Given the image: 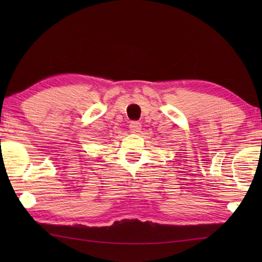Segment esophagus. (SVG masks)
Listing matches in <instances>:
<instances>
[{
  "mask_svg": "<svg viewBox=\"0 0 262 262\" xmlns=\"http://www.w3.org/2000/svg\"><path fill=\"white\" fill-rule=\"evenodd\" d=\"M141 128H142V125H141L140 121H132L130 124H129V130H130L132 133L140 132Z\"/></svg>",
  "mask_w": 262,
  "mask_h": 262,
  "instance_id": "34e87169",
  "label": "esophagus"
}]
</instances>
